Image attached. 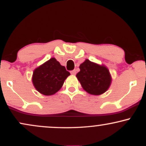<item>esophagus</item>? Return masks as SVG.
<instances>
[{"mask_svg": "<svg viewBox=\"0 0 146 146\" xmlns=\"http://www.w3.org/2000/svg\"><path fill=\"white\" fill-rule=\"evenodd\" d=\"M71 73L72 75H75V74H76V70L74 69V70H73V71H71Z\"/></svg>", "mask_w": 146, "mask_h": 146, "instance_id": "esophagus-1", "label": "esophagus"}]
</instances>
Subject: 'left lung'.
Returning <instances> with one entry per match:
<instances>
[{
  "mask_svg": "<svg viewBox=\"0 0 146 146\" xmlns=\"http://www.w3.org/2000/svg\"><path fill=\"white\" fill-rule=\"evenodd\" d=\"M76 75L82 88L92 95H101L109 88L111 78L108 68L86 60Z\"/></svg>",
  "mask_w": 146,
  "mask_h": 146,
  "instance_id": "left-lung-1",
  "label": "left lung"
}]
</instances>
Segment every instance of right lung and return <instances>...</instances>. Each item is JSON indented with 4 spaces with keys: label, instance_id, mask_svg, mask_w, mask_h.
<instances>
[{
    "label": "right lung",
    "instance_id": "1",
    "mask_svg": "<svg viewBox=\"0 0 146 146\" xmlns=\"http://www.w3.org/2000/svg\"><path fill=\"white\" fill-rule=\"evenodd\" d=\"M69 75L66 68L53 58L34 70L32 81L38 92L44 95H51L62 88Z\"/></svg>",
    "mask_w": 146,
    "mask_h": 146
}]
</instances>
